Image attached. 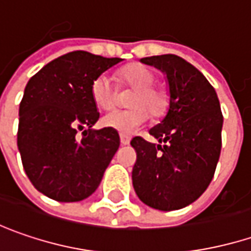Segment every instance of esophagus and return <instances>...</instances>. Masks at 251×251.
<instances>
[{
    "mask_svg": "<svg viewBox=\"0 0 251 251\" xmlns=\"http://www.w3.org/2000/svg\"><path fill=\"white\" fill-rule=\"evenodd\" d=\"M129 142H130V136H127V135H121V143H122V145H129Z\"/></svg>",
    "mask_w": 251,
    "mask_h": 251,
    "instance_id": "34e87169",
    "label": "esophagus"
}]
</instances>
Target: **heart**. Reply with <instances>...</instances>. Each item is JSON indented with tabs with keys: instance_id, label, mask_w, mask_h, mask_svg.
I'll return each instance as SVG.
<instances>
[{
	"instance_id": "obj_1",
	"label": "heart",
	"mask_w": 251,
	"mask_h": 251,
	"mask_svg": "<svg viewBox=\"0 0 251 251\" xmlns=\"http://www.w3.org/2000/svg\"><path fill=\"white\" fill-rule=\"evenodd\" d=\"M119 79L124 85L136 89L130 99V106L135 108L109 112L102 118L100 122L105 127L116 130L121 135H132L148 121L149 113L146 110L148 109L153 116L163 115L168 108L169 98L163 89L153 86L156 79L153 72L139 64H132L124 68L119 72ZM91 96L99 109H111L115 103L116 91L109 75L100 74L92 81Z\"/></svg>"
}]
</instances>
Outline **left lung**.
I'll use <instances>...</instances> for the list:
<instances>
[{
    "mask_svg": "<svg viewBox=\"0 0 251 251\" xmlns=\"http://www.w3.org/2000/svg\"><path fill=\"white\" fill-rule=\"evenodd\" d=\"M166 76V115L149 133L156 145L139 136L130 140L136 151L133 189L145 204L157 210H179L199 199L213 179L222 149L223 115L214 88L199 69L177 55L140 59Z\"/></svg>",
    "mask_w": 251,
    "mask_h": 251,
    "instance_id": "8db88e82",
    "label": "left lung"
}]
</instances>
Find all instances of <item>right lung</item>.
I'll list each match as a JSON object with an SVG mask.
<instances>
[{
	"label": "right lung",
	"mask_w": 251,
	"mask_h": 251,
	"mask_svg": "<svg viewBox=\"0 0 251 251\" xmlns=\"http://www.w3.org/2000/svg\"><path fill=\"white\" fill-rule=\"evenodd\" d=\"M121 58L86 51L65 53L28 81L21 103L18 151L38 192L58 201L89 198L119 148V133L94 129L99 112L91 83ZM84 129L82 138L77 129Z\"/></svg>",
	"instance_id": "1"
}]
</instances>
